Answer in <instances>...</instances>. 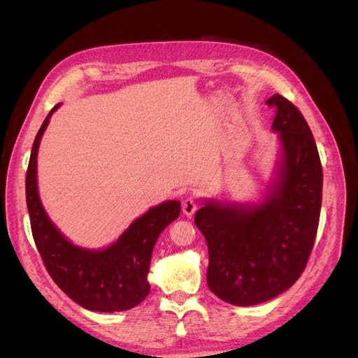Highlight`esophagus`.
<instances>
[{"instance_id":"esophagus-1","label":"esophagus","mask_w":358,"mask_h":358,"mask_svg":"<svg viewBox=\"0 0 358 358\" xmlns=\"http://www.w3.org/2000/svg\"><path fill=\"white\" fill-rule=\"evenodd\" d=\"M196 209H199V203H196V200H194L192 196H187V199H185L183 203H181V210H183L185 215H194Z\"/></svg>"}]
</instances>
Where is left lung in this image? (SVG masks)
Listing matches in <instances>:
<instances>
[{"mask_svg":"<svg viewBox=\"0 0 358 358\" xmlns=\"http://www.w3.org/2000/svg\"><path fill=\"white\" fill-rule=\"evenodd\" d=\"M272 131L281 159L277 180L258 204L203 201L194 222L208 243V286L235 306L264 303L291 287L305 271L317 237L323 169L305 117L278 94Z\"/></svg>","mask_w":358,"mask_h":358,"instance_id":"1","label":"left lung"}]
</instances>
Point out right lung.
Segmentation results:
<instances>
[{"label": "right lung", "instance_id": "add662e5", "mask_svg": "<svg viewBox=\"0 0 358 358\" xmlns=\"http://www.w3.org/2000/svg\"><path fill=\"white\" fill-rule=\"evenodd\" d=\"M57 104L38 131L26 173V201L38 252L58 287L80 306L96 313H120L146 299L152 250L159 234L180 215V201L169 200L136 218L123 235L106 249L72 245L50 222L36 186V157L41 136Z\"/></svg>", "mask_w": 358, "mask_h": 358}]
</instances>
